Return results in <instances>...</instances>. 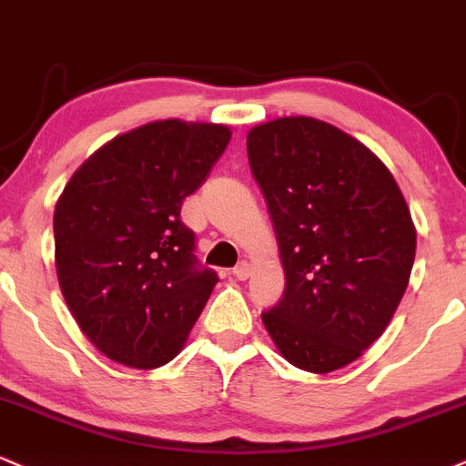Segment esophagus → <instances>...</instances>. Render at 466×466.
Returning <instances> with one entry per match:
<instances>
[{"label":"esophagus","instance_id":"1","mask_svg":"<svg viewBox=\"0 0 466 466\" xmlns=\"http://www.w3.org/2000/svg\"><path fill=\"white\" fill-rule=\"evenodd\" d=\"M233 277L238 279V281H246V279L250 277V266L246 264V261H239V264L233 268Z\"/></svg>","mask_w":466,"mask_h":466}]
</instances>
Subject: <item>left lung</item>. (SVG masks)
I'll list each match as a JSON object with an SVG mask.
<instances>
[{"instance_id": "1", "label": "left lung", "mask_w": 466, "mask_h": 466, "mask_svg": "<svg viewBox=\"0 0 466 466\" xmlns=\"http://www.w3.org/2000/svg\"><path fill=\"white\" fill-rule=\"evenodd\" d=\"M275 222L286 289L261 314L297 369L331 373L384 333L406 292L417 231L380 157L314 117H281L246 137Z\"/></svg>"}]
</instances>
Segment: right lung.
Instances as JSON below:
<instances>
[{
    "label": "right lung",
    "mask_w": 466,
    "mask_h": 466,
    "mask_svg": "<svg viewBox=\"0 0 466 466\" xmlns=\"http://www.w3.org/2000/svg\"><path fill=\"white\" fill-rule=\"evenodd\" d=\"M224 124L163 119L93 152L54 209L65 303L97 351L130 369L174 360L218 275L196 259L180 207L227 150Z\"/></svg>",
    "instance_id": "right-lung-1"
}]
</instances>
